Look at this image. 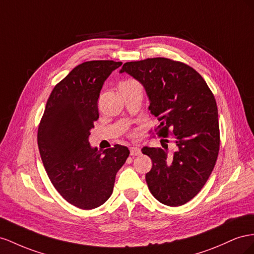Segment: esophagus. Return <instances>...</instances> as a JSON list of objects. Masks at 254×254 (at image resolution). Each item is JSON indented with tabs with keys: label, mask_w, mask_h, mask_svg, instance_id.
<instances>
[{
	"label": "esophagus",
	"mask_w": 254,
	"mask_h": 254,
	"mask_svg": "<svg viewBox=\"0 0 254 254\" xmlns=\"http://www.w3.org/2000/svg\"><path fill=\"white\" fill-rule=\"evenodd\" d=\"M129 153H131L132 156H137L141 153V151L138 147H131L129 148Z\"/></svg>",
	"instance_id": "1"
}]
</instances>
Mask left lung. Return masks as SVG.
Segmentation results:
<instances>
[{
    "label": "left lung",
    "mask_w": 254,
    "mask_h": 254,
    "mask_svg": "<svg viewBox=\"0 0 254 254\" xmlns=\"http://www.w3.org/2000/svg\"><path fill=\"white\" fill-rule=\"evenodd\" d=\"M137 79L150 101L149 111L159 125L154 131L162 137L175 135L177 150L168 154L163 148L143 147L152 159L146 175L151 193L161 203L180 206L191 200L204 186L219 152V123L216 100L197 71L164 57L129 62L120 73Z\"/></svg>",
    "instance_id": "8db88e82"
}]
</instances>
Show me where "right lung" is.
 <instances>
[{
    "label": "right lung",
    "instance_id": "obj_1",
    "mask_svg": "<svg viewBox=\"0 0 254 254\" xmlns=\"http://www.w3.org/2000/svg\"><path fill=\"white\" fill-rule=\"evenodd\" d=\"M121 62L78 64L51 92L38 127L43 166L56 190L82 209L102 205L111 197L118 170L129 150L121 144L92 148L89 135L99 118L98 99L106 78Z\"/></svg>",
    "mask_w": 254,
    "mask_h": 254
}]
</instances>
